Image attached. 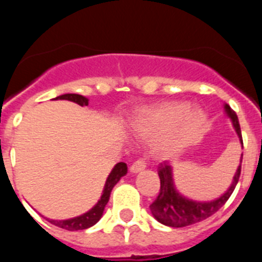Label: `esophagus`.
Masks as SVG:
<instances>
[{"label":"esophagus","instance_id":"esophagus-1","mask_svg":"<svg viewBox=\"0 0 262 262\" xmlns=\"http://www.w3.org/2000/svg\"><path fill=\"white\" fill-rule=\"evenodd\" d=\"M146 168V163L143 160H137L134 161L133 164L130 165V172L132 173H138Z\"/></svg>","mask_w":262,"mask_h":262}]
</instances>
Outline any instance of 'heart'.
I'll return each mask as SVG.
<instances>
[{"instance_id": "1", "label": "heart", "mask_w": 262, "mask_h": 262, "mask_svg": "<svg viewBox=\"0 0 262 262\" xmlns=\"http://www.w3.org/2000/svg\"><path fill=\"white\" fill-rule=\"evenodd\" d=\"M207 115L186 101H168L139 111L133 119L134 130L139 136L152 138L160 154L172 155L189 147L202 136Z\"/></svg>"}]
</instances>
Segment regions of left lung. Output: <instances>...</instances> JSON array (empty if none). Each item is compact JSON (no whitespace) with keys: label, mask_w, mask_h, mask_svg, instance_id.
Instances as JSON below:
<instances>
[{"label":"left lung","mask_w":262,"mask_h":262,"mask_svg":"<svg viewBox=\"0 0 262 262\" xmlns=\"http://www.w3.org/2000/svg\"><path fill=\"white\" fill-rule=\"evenodd\" d=\"M225 111H226L227 116L230 117L231 121H233V126L235 128L239 141L242 143V147H243V139H242V132L238 116L230 108L229 104H225ZM242 158H243V154H242ZM241 169L242 164H239L235 176L233 178V183H231V186L227 189V191L224 195L217 198L216 200H212V202H196V200H191L182 196L176 190L174 182H173L172 167H170L168 161L161 163L158 168V174L159 178H160V192H159L155 202L150 205L154 217L160 224L172 227L189 226V225L196 224V222L208 219L212 214L216 213L222 205L229 200L230 195L233 194L236 183L239 181V177H241Z\"/></svg>","instance_id":"left-lung-1"}]
</instances>
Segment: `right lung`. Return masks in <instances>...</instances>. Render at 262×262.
Instances as JSON below:
<instances>
[{
  "label": "right lung",
  "mask_w": 262,
  "mask_h": 262,
  "mask_svg": "<svg viewBox=\"0 0 262 262\" xmlns=\"http://www.w3.org/2000/svg\"><path fill=\"white\" fill-rule=\"evenodd\" d=\"M54 99H66V101L75 102V103L80 104V106H88L89 101L88 98L82 97L80 94H63L59 97L54 98ZM128 172V167H126L125 163H117L114 167V169L111 170V173L108 174L106 181V185H104L103 194H102L101 199L98 200L97 204L90 209L86 213L81 214L79 217H73L70 220H49V222L55 226L60 227V229H64L68 231H76V230H85L88 227L93 226V225L97 224L99 220H101L102 214H103L104 207L108 203L110 195H111L112 189L120 181V178L126 174Z\"/></svg>",
  "instance_id": "1"
}]
</instances>
